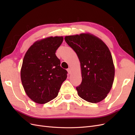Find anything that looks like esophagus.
I'll return each mask as SVG.
<instances>
[{"label":"esophagus","instance_id":"obj_1","mask_svg":"<svg viewBox=\"0 0 135 135\" xmlns=\"http://www.w3.org/2000/svg\"><path fill=\"white\" fill-rule=\"evenodd\" d=\"M68 73H69V74H71V68H69L68 69Z\"/></svg>","mask_w":135,"mask_h":135}]
</instances>
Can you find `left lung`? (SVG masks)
<instances>
[{"instance_id":"obj_1","label":"left lung","mask_w":135,"mask_h":135,"mask_svg":"<svg viewBox=\"0 0 135 135\" xmlns=\"http://www.w3.org/2000/svg\"><path fill=\"white\" fill-rule=\"evenodd\" d=\"M65 42L78 57L82 81L76 88L78 95L89 103L105 99L113 86L115 67L109 48L90 33L65 36Z\"/></svg>"}]
</instances>
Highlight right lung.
Wrapping results in <instances>:
<instances>
[{"label": "right lung", "instance_id": "add662e5", "mask_svg": "<svg viewBox=\"0 0 135 135\" xmlns=\"http://www.w3.org/2000/svg\"><path fill=\"white\" fill-rule=\"evenodd\" d=\"M62 36H49L36 41L26 52L21 69V79L26 95L36 103L46 104L58 95L66 79L67 71L60 66L56 51Z\"/></svg>", "mask_w": 135, "mask_h": 135}]
</instances>
